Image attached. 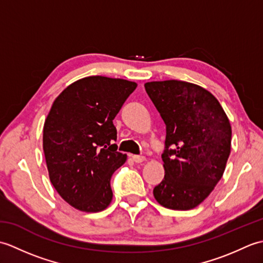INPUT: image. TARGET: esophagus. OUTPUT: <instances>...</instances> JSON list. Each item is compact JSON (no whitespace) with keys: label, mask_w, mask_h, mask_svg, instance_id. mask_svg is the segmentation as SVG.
Masks as SVG:
<instances>
[{"label":"esophagus","mask_w":263,"mask_h":263,"mask_svg":"<svg viewBox=\"0 0 263 263\" xmlns=\"http://www.w3.org/2000/svg\"><path fill=\"white\" fill-rule=\"evenodd\" d=\"M132 159L135 163H142V161L146 160V157L144 156H138V155H132Z\"/></svg>","instance_id":"esophagus-1"}]
</instances>
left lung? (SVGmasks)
I'll return each mask as SVG.
<instances>
[{
  "label": "left lung",
  "instance_id": "1",
  "mask_svg": "<svg viewBox=\"0 0 263 263\" xmlns=\"http://www.w3.org/2000/svg\"><path fill=\"white\" fill-rule=\"evenodd\" d=\"M144 88L166 124L165 176L154 197L165 208L193 209L224 174L231 154L230 120L214 95L194 83L152 81Z\"/></svg>",
  "mask_w": 263,
  "mask_h": 263
}]
</instances>
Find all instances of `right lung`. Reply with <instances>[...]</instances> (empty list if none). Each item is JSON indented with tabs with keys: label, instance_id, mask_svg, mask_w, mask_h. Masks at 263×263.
Here are the masks:
<instances>
[{
	"label": "right lung",
	"instance_id": "1",
	"mask_svg": "<svg viewBox=\"0 0 263 263\" xmlns=\"http://www.w3.org/2000/svg\"><path fill=\"white\" fill-rule=\"evenodd\" d=\"M137 83L92 76L71 83L55 98L44 123L43 149L49 181L77 210L110 204V177L126 161L116 152L113 120Z\"/></svg>",
	"mask_w": 263,
	"mask_h": 263
}]
</instances>
